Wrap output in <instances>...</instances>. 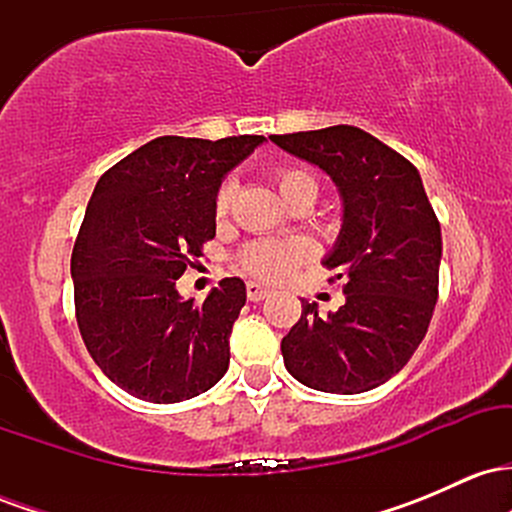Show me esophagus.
Wrapping results in <instances>:
<instances>
[{
    "mask_svg": "<svg viewBox=\"0 0 512 512\" xmlns=\"http://www.w3.org/2000/svg\"><path fill=\"white\" fill-rule=\"evenodd\" d=\"M245 293H248V301L257 303V301H264V298L269 296V289H267V286L257 284V281H248V286H245Z\"/></svg>",
    "mask_w": 512,
    "mask_h": 512,
    "instance_id": "esophagus-1",
    "label": "esophagus"
}]
</instances>
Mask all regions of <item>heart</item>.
I'll return each mask as SVG.
<instances>
[{"label": "heart", "instance_id": "b5f03b06", "mask_svg": "<svg viewBox=\"0 0 512 512\" xmlns=\"http://www.w3.org/2000/svg\"><path fill=\"white\" fill-rule=\"evenodd\" d=\"M274 182L279 187L281 197L291 199L298 192H315L317 195V182L313 173L296 166H281L274 170ZM233 187L231 182H223L214 197V214L223 219L231 209ZM310 257V245L301 238L289 240H260V243H250L248 248L238 255V264L243 272H248L257 279L264 281H284L296 272L301 264Z\"/></svg>", "mask_w": 512, "mask_h": 512}]
</instances>
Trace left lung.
<instances>
[{
    "label": "left lung",
    "instance_id": "1",
    "mask_svg": "<svg viewBox=\"0 0 512 512\" xmlns=\"http://www.w3.org/2000/svg\"><path fill=\"white\" fill-rule=\"evenodd\" d=\"M269 139L325 170L344 202L342 231L322 264L346 301L325 317L301 301V320L281 339L284 366L320 392L373 390L407 366L438 301L443 240L424 182L402 154L351 125Z\"/></svg>",
    "mask_w": 512,
    "mask_h": 512
}]
</instances>
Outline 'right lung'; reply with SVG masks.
I'll list each match as a JSON object with an SVG mask.
<instances>
[{
	"label": "right lung",
	"instance_id": "right-lung-1",
	"mask_svg": "<svg viewBox=\"0 0 512 512\" xmlns=\"http://www.w3.org/2000/svg\"><path fill=\"white\" fill-rule=\"evenodd\" d=\"M262 142L158 137L96 182L72 252L76 322L96 366L132 397L182 402L228 370L245 284L223 279L195 303L175 281L216 236L223 175Z\"/></svg>",
	"mask_w": 512,
	"mask_h": 512
}]
</instances>
